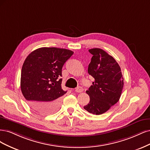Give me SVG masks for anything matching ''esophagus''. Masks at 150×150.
Returning a JSON list of instances; mask_svg holds the SVG:
<instances>
[{
  "instance_id": "34e87169",
  "label": "esophagus",
  "mask_w": 150,
  "mask_h": 150,
  "mask_svg": "<svg viewBox=\"0 0 150 150\" xmlns=\"http://www.w3.org/2000/svg\"><path fill=\"white\" fill-rule=\"evenodd\" d=\"M83 91V88H82L81 86H78V87L75 89V91L77 93H81Z\"/></svg>"
}]
</instances>
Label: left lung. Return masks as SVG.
Here are the masks:
<instances>
[{"instance_id":"8db88e82","label":"left lung","mask_w":150,"mask_h":150,"mask_svg":"<svg viewBox=\"0 0 150 150\" xmlns=\"http://www.w3.org/2000/svg\"><path fill=\"white\" fill-rule=\"evenodd\" d=\"M88 51L93 57L88 73L95 80L86 91L90 101L83 108L98 115L107 112L118 101L123 88V77L120 67L113 57L98 48Z\"/></svg>"}]
</instances>
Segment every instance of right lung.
Here are the masks:
<instances>
[{
	"label": "right lung",
	"instance_id": "1",
	"mask_svg": "<svg viewBox=\"0 0 150 150\" xmlns=\"http://www.w3.org/2000/svg\"><path fill=\"white\" fill-rule=\"evenodd\" d=\"M71 50L42 47L32 52L23 62L21 71L22 93L30 107L42 115L55 113L62 96L67 93L61 86L62 69Z\"/></svg>",
	"mask_w": 150,
	"mask_h": 150
}]
</instances>
